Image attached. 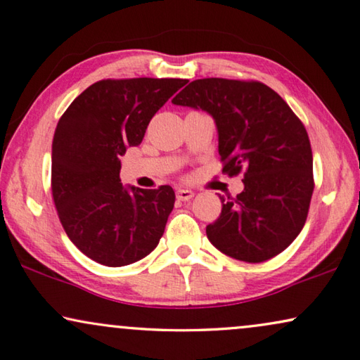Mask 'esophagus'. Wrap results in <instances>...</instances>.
Listing matches in <instances>:
<instances>
[{
  "label": "esophagus",
  "instance_id": "esophagus-1",
  "mask_svg": "<svg viewBox=\"0 0 360 360\" xmlns=\"http://www.w3.org/2000/svg\"><path fill=\"white\" fill-rule=\"evenodd\" d=\"M193 195L195 193L192 191H188V188H178V191H176V198H178L179 201L192 200Z\"/></svg>",
  "mask_w": 360,
  "mask_h": 360
}]
</instances>
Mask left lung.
Masks as SVG:
<instances>
[{"label": "left lung", "instance_id": "8db88e82", "mask_svg": "<svg viewBox=\"0 0 360 360\" xmlns=\"http://www.w3.org/2000/svg\"><path fill=\"white\" fill-rule=\"evenodd\" d=\"M172 102L212 116L225 173L245 168L244 191L220 197V217L206 226L211 244L245 263L283 252L302 231L315 187L304 124L259 82L201 78Z\"/></svg>", "mask_w": 360, "mask_h": 360}]
</instances>
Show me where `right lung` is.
<instances>
[{"label":"right lung","mask_w":360,"mask_h":360,"mask_svg":"<svg viewBox=\"0 0 360 360\" xmlns=\"http://www.w3.org/2000/svg\"><path fill=\"white\" fill-rule=\"evenodd\" d=\"M186 83L182 78L101 80L58 121L51 193L64 231L96 263L127 266L158 247L174 191L122 186L120 158L140 145L153 116Z\"/></svg>","instance_id":"1"}]
</instances>
